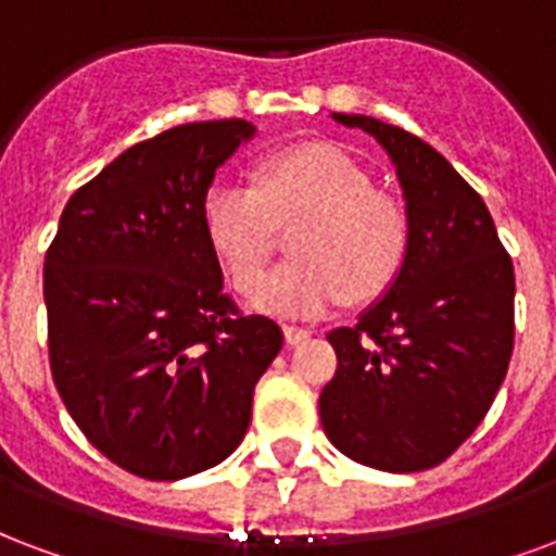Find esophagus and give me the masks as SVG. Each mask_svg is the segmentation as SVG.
Segmentation results:
<instances>
[{
  "label": "esophagus",
  "instance_id": "obj_1",
  "mask_svg": "<svg viewBox=\"0 0 556 556\" xmlns=\"http://www.w3.org/2000/svg\"><path fill=\"white\" fill-rule=\"evenodd\" d=\"M282 332H286V341H289L291 348H294V344H300V341H306L312 336V330H306V327H294V324H286V327H282Z\"/></svg>",
  "mask_w": 556,
  "mask_h": 556
}]
</instances>
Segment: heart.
Returning a JSON list of instances; mask_svg holds the SVG:
<instances>
[{
  "label": "heart",
  "instance_id": "b5f03b06",
  "mask_svg": "<svg viewBox=\"0 0 556 556\" xmlns=\"http://www.w3.org/2000/svg\"><path fill=\"white\" fill-rule=\"evenodd\" d=\"M298 216L290 239L295 258L266 280L276 226ZM200 226L229 282L241 294L262 285L253 306L274 318H318L341 300L382 298L413 244L406 205L374 188L359 159L324 141L265 155L256 185L215 179L200 200Z\"/></svg>",
  "mask_w": 556,
  "mask_h": 556
}]
</instances>
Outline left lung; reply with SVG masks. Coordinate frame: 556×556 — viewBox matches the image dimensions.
I'll use <instances>...</instances> for the list:
<instances>
[{"instance_id":"1","label":"left lung","mask_w":556,"mask_h":556,"mask_svg":"<svg viewBox=\"0 0 556 556\" xmlns=\"http://www.w3.org/2000/svg\"><path fill=\"white\" fill-rule=\"evenodd\" d=\"M332 117L392 155L413 244L389 294L327 336L339 368L320 392V425L362 466L425 471L475 433L507 377L513 258L486 203L430 143L362 114Z\"/></svg>"}]
</instances>
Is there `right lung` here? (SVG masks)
Returning <instances> with one entry per match:
<instances>
[{
  "label": "right lung",
  "mask_w": 556,
  "mask_h": 556,
  "mask_svg": "<svg viewBox=\"0 0 556 556\" xmlns=\"http://www.w3.org/2000/svg\"><path fill=\"white\" fill-rule=\"evenodd\" d=\"M247 121L185 123L141 141L70 197L43 262L49 368L88 442L143 480L224 463L282 348L224 294L200 226Z\"/></svg>",
  "instance_id": "add662e5"
}]
</instances>
